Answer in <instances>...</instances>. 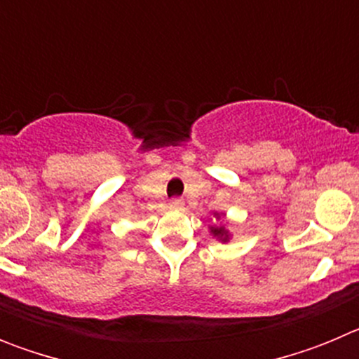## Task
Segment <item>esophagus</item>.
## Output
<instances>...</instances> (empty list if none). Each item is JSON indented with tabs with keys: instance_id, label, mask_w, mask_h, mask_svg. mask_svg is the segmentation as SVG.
I'll return each instance as SVG.
<instances>
[{
	"instance_id": "obj_1",
	"label": "esophagus",
	"mask_w": 359,
	"mask_h": 359,
	"mask_svg": "<svg viewBox=\"0 0 359 359\" xmlns=\"http://www.w3.org/2000/svg\"><path fill=\"white\" fill-rule=\"evenodd\" d=\"M183 205H185V203H183V199H180V198L170 199V203H169V207L174 208V210H182Z\"/></svg>"
}]
</instances>
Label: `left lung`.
<instances>
[{
  "label": "left lung",
  "mask_w": 359,
  "mask_h": 359,
  "mask_svg": "<svg viewBox=\"0 0 359 359\" xmlns=\"http://www.w3.org/2000/svg\"><path fill=\"white\" fill-rule=\"evenodd\" d=\"M214 217H215V221H221V219L224 217V214H223V212H214ZM210 233L214 237H217V241H221V243H228V241H230V237H231L230 230L226 228V223L212 224Z\"/></svg>",
  "instance_id": "8db88e82"
}]
</instances>
